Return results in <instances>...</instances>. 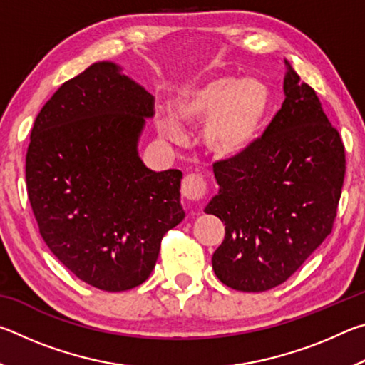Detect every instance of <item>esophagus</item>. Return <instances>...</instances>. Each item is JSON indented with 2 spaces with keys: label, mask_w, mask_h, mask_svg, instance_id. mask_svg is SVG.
I'll return each mask as SVG.
<instances>
[{
  "label": "esophagus",
  "mask_w": 365,
  "mask_h": 365,
  "mask_svg": "<svg viewBox=\"0 0 365 365\" xmlns=\"http://www.w3.org/2000/svg\"><path fill=\"white\" fill-rule=\"evenodd\" d=\"M207 193L206 178L200 172H191L182 180V196L190 202L201 201Z\"/></svg>",
  "instance_id": "1"
}]
</instances>
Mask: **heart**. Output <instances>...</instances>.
<instances>
[{"instance_id": "1", "label": "heart", "mask_w": 365, "mask_h": 365, "mask_svg": "<svg viewBox=\"0 0 365 365\" xmlns=\"http://www.w3.org/2000/svg\"><path fill=\"white\" fill-rule=\"evenodd\" d=\"M272 103L269 85L256 77L215 76L191 85L177 96L172 114L158 117V132L175 143L182 125L205 124L202 140L217 158H235L255 143Z\"/></svg>"}]
</instances>
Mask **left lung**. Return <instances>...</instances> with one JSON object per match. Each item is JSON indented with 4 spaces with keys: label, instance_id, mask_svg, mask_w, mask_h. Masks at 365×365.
<instances>
[{
    "label": "left lung",
    "instance_id": "8db88e82",
    "mask_svg": "<svg viewBox=\"0 0 365 365\" xmlns=\"http://www.w3.org/2000/svg\"><path fill=\"white\" fill-rule=\"evenodd\" d=\"M282 109L248 150L214 164L206 206L225 225L212 255L224 285L259 293L282 285L329 237L344 182V145L292 66Z\"/></svg>",
    "mask_w": 365,
    "mask_h": 365
}]
</instances>
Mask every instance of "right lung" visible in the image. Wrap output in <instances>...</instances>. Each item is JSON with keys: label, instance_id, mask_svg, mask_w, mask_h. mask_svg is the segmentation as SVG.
Returning <instances> with one entry per match:
<instances>
[{"label": "right lung", "instance_id": "add662e5", "mask_svg": "<svg viewBox=\"0 0 365 365\" xmlns=\"http://www.w3.org/2000/svg\"><path fill=\"white\" fill-rule=\"evenodd\" d=\"M153 114L154 96L103 61L61 85L30 133L26 180L41 238L104 292L141 285L185 217L182 172H154L138 156Z\"/></svg>", "mask_w": 365, "mask_h": 365}]
</instances>
